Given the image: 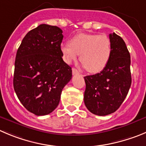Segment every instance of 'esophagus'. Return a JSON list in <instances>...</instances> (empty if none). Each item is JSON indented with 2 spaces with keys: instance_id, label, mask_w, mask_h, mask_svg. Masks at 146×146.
<instances>
[{
  "instance_id": "obj_1",
  "label": "esophagus",
  "mask_w": 146,
  "mask_h": 146,
  "mask_svg": "<svg viewBox=\"0 0 146 146\" xmlns=\"http://www.w3.org/2000/svg\"><path fill=\"white\" fill-rule=\"evenodd\" d=\"M72 73H73V75H78L79 74V72H78V70L73 68H72Z\"/></svg>"
}]
</instances>
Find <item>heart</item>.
Here are the masks:
<instances>
[{"label":"heart","instance_id":"1","mask_svg":"<svg viewBox=\"0 0 146 146\" xmlns=\"http://www.w3.org/2000/svg\"><path fill=\"white\" fill-rule=\"evenodd\" d=\"M61 51L67 62H71L80 54V60L90 73L104 68L111 53L110 38L105 35L81 33L76 35L69 44H62Z\"/></svg>","mask_w":146,"mask_h":146}]
</instances>
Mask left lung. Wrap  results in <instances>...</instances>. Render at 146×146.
<instances>
[{
	"label": "left lung",
	"mask_w": 146,
	"mask_h": 146,
	"mask_svg": "<svg viewBox=\"0 0 146 146\" xmlns=\"http://www.w3.org/2000/svg\"><path fill=\"white\" fill-rule=\"evenodd\" d=\"M111 53L99 73L84 77V103L93 114L105 116L117 110L127 95L132 82L130 55L122 37L110 34Z\"/></svg>",
	"instance_id": "8db88e82"
}]
</instances>
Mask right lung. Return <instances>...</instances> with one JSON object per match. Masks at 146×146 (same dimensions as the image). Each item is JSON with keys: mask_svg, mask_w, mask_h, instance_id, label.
Segmentation results:
<instances>
[{"mask_svg": "<svg viewBox=\"0 0 146 146\" xmlns=\"http://www.w3.org/2000/svg\"><path fill=\"white\" fill-rule=\"evenodd\" d=\"M62 33L56 26L40 24L26 35L16 52L13 88L23 106L37 116L56 109L72 78L62 58Z\"/></svg>", "mask_w": 146, "mask_h": 146, "instance_id": "1", "label": "right lung"}]
</instances>
